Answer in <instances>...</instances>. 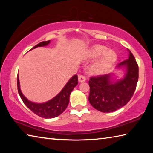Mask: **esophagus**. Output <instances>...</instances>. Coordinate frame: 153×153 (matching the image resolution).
<instances>
[{"label": "esophagus", "instance_id": "obj_1", "mask_svg": "<svg viewBox=\"0 0 153 153\" xmlns=\"http://www.w3.org/2000/svg\"><path fill=\"white\" fill-rule=\"evenodd\" d=\"M86 77H85L84 76H83V75H79V76H78V80L79 82H84L86 81Z\"/></svg>", "mask_w": 153, "mask_h": 153}]
</instances>
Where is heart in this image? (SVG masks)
I'll return each mask as SVG.
<instances>
[{"instance_id":"b5f03b06","label":"heart","mask_w":153,"mask_h":153,"mask_svg":"<svg viewBox=\"0 0 153 153\" xmlns=\"http://www.w3.org/2000/svg\"><path fill=\"white\" fill-rule=\"evenodd\" d=\"M100 58L92 67V70L96 74H102L107 71L117 59V55L113 51H108L106 46L96 45L88 52V57L91 59Z\"/></svg>"}]
</instances>
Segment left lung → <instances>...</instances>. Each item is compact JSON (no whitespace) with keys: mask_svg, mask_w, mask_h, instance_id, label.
<instances>
[{"mask_svg":"<svg viewBox=\"0 0 153 153\" xmlns=\"http://www.w3.org/2000/svg\"><path fill=\"white\" fill-rule=\"evenodd\" d=\"M128 51V59L117 66V68L125 67L126 74L122 79L115 81L111 74L90 78L88 100L97 110L113 112L125 106L132 97L138 80V65L133 54Z\"/></svg>","mask_w":153,"mask_h":153,"instance_id":"8db88e82","label":"left lung"}]
</instances>
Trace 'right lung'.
Instances as JSON below:
<instances>
[{"instance_id": "add662e5", "label": "right lung", "mask_w": 153, "mask_h": 153, "mask_svg": "<svg viewBox=\"0 0 153 153\" xmlns=\"http://www.w3.org/2000/svg\"><path fill=\"white\" fill-rule=\"evenodd\" d=\"M51 41H43L32 49H33L40 46H47ZM77 76L74 75L69 80L65 86L62 89L61 91L59 94L48 101L44 103H35L30 101L27 98H25V96L21 91L19 76L17 75V90L21 98L23 100L26 107L34 113L36 115L40 116L41 117L45 119L47 118H54L59 116L66 109L67 105L69 102V97L72 90L77 85Z\"/></svg>"}]
</instances>
